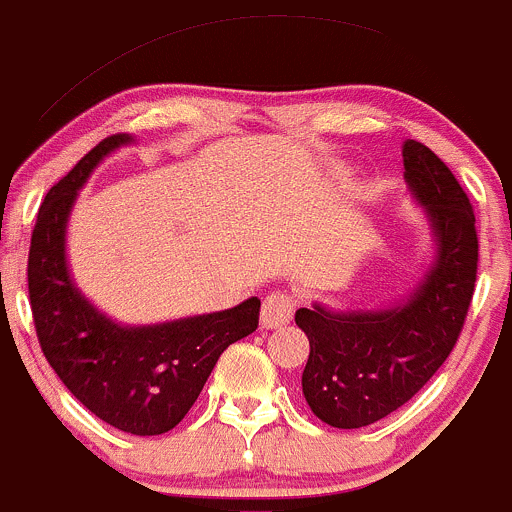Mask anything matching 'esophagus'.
<instances>
[{
	"label": "esophagus",
	"instance_id": "1",
	"mask_svg": "<svg viewBox=\"0 0 512 512\" xmlns=\"http://www.w3.org/2000/svg\"><path fill=\"white\" fill-rule=\"evenodd\" d=\"M295 295L286 293V291H273L263 298V308H261V325L263 328H283L288 320L293 318L295 313Z\"/></svg>",
	"mask_w": 512,
	"mask_h": 512
}]
</instances>
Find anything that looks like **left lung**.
<instances>
[{"label":"left lung","mask_w":512,"mask_h":512,"mask_svg":"<svg viewBox=\"0 0 512 512\" xmlns=\"http://www.w3.org/2000/svg\"><path fill=\"white\" fill-rule=\"evenodd\" d=\"M402 157L404 179L436 236L431 271L397 308L333 313L315 303L295 313L310 340L305 402L337 429L384 419L434 377L461 335L476 288L478 234L468 194L424 142H404Z\"/></svg>","instance_id":"8db88e82"}]
</instances>
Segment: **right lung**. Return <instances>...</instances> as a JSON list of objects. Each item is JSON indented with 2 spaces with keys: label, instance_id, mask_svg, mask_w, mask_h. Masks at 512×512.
I'll list each match as a JSON object with an SVG mask.
<instances>
[{
  "label": "right lung",
  "instance_id": "obj_1",
  "mask_svg": "<svg viewBox=\"0 0 512 512\" xmlns=\"http://www.w3.org/2000/svg\"><path fill=\"white\" fill-rule=\"evenodd\" d=\"M125 142L133 138L123 133L98 142L49 189L31 231L26 276L36 337L68 392L115 429L157 436L192 409L221 352L258 328L261 300L125 328L83 298L66 266V221L88 175Z\"/></svg>",
  "mask_w": 512,
  "mask_h": 512
}]
</instances>
